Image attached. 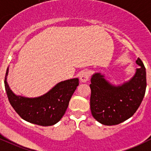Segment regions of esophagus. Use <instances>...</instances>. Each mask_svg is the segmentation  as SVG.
<instances>
[{"label": "esophagus", "instance_id": "1", "mask_svg": "<svg viewBox=\"0 0 151 151\" xmlns=\"http://www.w3.org/2000/svg\"><path fill=\"white\" fill-rule=\"evenodd\" d=\"M90 78V72L87 70L82 71L80 74V81L83 83H86Z\"/></svg>", "mask_w": 151, "mask_h": 151}]
</instances>
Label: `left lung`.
<instances>
[{
    "mask_svg": "<svg viewBox=\"0 0 151 151\" xmlns=\"http://www.w3.org/2000/svg\"><path fill=\"white\" fill-rule=\"evenodd\" d=\"M139 65L131 80L122 86L110 84L99 73L91 80L90 106L92 116L105 125H115L129 119L137 111L145 93V67L140 58Z\"/></svg>",
    "mask_w": 151,
    "mask_h": 151,
    "instance_id": "1",
    "label": "left lung"
}]
</instances>
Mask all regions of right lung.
Segmentation results:
<instances>
[{
  "mask_svg": "<svg viewBox=\"0 0 151 151\" xmlns=\"http://www.w3.org/2000/svg\"><path fill=\"white\" fill-rule=\"evenodd\" d=\"M8 68L4 80L5 89L10 104L23 119L41 126H50L63 117L71 96L79 85L77 78L57 84L46 94L36 98H27L14 94L6 81Z\"/></svg>",
  "mask_w": 151,
  "mask_h": 151,
  "instance_id": "right-lung-1",
  "label": "right lung"
}]
</instances>
